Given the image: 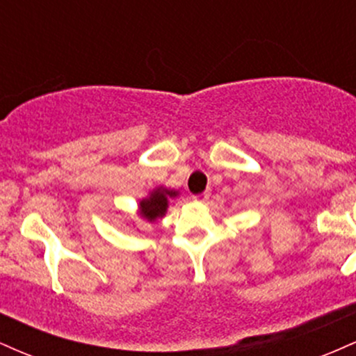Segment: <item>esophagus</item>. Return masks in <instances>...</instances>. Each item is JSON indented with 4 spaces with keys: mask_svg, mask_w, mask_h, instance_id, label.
I'll return each instance as SVG.
<instances>
[{
    "mask_svg": "<svg viewBox=\"0 0 356 356\" xmlns=\"http://www.w3.org/2000/svg\"><path fill=\"white\" fill-rule=\"evenodd\" d=\"M209 195H211L209 191H204V192H201V194L192 195V199H194L195 202H204V201H207V199H209Z\"/></svg>",
    "mask_w": 356,
    "mask_h": 356,
    "instance_id": "34e87169",
    "label": "esophagus"
}]
</instances>
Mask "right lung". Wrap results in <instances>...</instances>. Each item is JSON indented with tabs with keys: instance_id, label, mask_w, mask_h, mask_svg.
I'll list each match as a JSON object with an SVG mask.
<instances>
[{
	"instance_id": "1",
	"label": "right lung",
	"mask_w": 356,
	"mask_h": 356,
	"mask_svg": "<svg viewBox=\"0 0 356 356\" xmlns=\"http://www.w3.org/2000/svg\"><path fill=\"white\" fill-rule=\"evenodd\" d=\"M177 192L167 191L164 187H159L157 191L150 192L149 197L142 199L138 207H140V216L147 220H155L157 218H162L165 214L167 206H169V199L175 197Z\"/></svg>"
}]
</instances>
